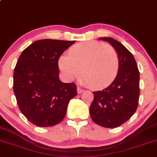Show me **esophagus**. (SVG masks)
Returning a JSON list of instances; mask_svg holds the SVG:
<instances>
[{
    "label": "esophagus",
    "instance_id": "obj_1",
    "mask_svg": "<svg viewBox=\"0 0 157 157\" xmlns=\"http://www.w3.org/2000/svg\"><path fill=\"white\" fill-rule=\"evenodd\" d=\"M84 92V90H83V89L80 88V86L77 87V92H78V94L82 93V92Z\"/></svg>",
    "mask_w": 157,
    "mask_h": 157
}]
</instances>
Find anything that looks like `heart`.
<instances>
[{"label":"heart","mask_w":157,"mask_h":157,"mask_svg":"<svg viewBox=\"0 0 157 157\" xmlns=\"http://www.w3.org/2000/svg\"><path fill=\"white\" fill-rule=\"evenodd\" d=\"M59 65L65 75L74 80L80 75L93 88H104L114 81L120 70V59L110 46L96 41L74 45L69 56L59 58Z\"/></svg>","instance_id":"obj_1"}]
</instances>
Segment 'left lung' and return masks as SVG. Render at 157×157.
I'll return each instance as SVG.
<instances>
[{"label":"left lung","mask_w":157,"mask_h":157,"mask_svg":"<svg viewBox=\"0 0 157 157\" xmlns=\"http://www.w3.org/2000/svg\"><path fill=\"white\" fill-rule=\"evenodd\" d=\"M110 43L120 59V70L110 86L93 92L90 108L92 120L105 128H116L126 123L136 111L139 100L140 74L132 54L111 37H100Z\"/></svg>","instance_id":"1"}]
</instances>
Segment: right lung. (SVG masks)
Here are the masks:
<instances>
[{
	"mask_svg": "<svg viewBox=\"0 0 157 157\" xmlns=\"http://www.w3.org/2000/svg\"><path fill=\"white\" fill-rule=\"evenodd\" d=\"M75 42L45 39L22 51L13 73V91L19 110L39 127L52 126L66 114L67 105L77 95L74 83L59 79V59Z\"/></svg>",
	"mask_w": 157,
	"mask_h": 157,
	"instance_id": "1",
	"label": "right lung"
}]
</instances>
